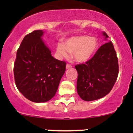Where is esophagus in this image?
<instances>
[{
    "instance_id": "1",
    "label": "esophagus",
    "mask_w": 133,
    "mask_h": 133,
    "mask_svg": "<svg viewBox=\"0 0 133 133\" xmlns=\"http://www.w3.org/2000/svg\"><path fill=\"white\" fill-rule=\"evenodd\" d=\"M72 68V65L71 64H67L66 65V69H70Z\"/></svg>"
}]
</instances>
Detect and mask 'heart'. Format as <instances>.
Instances as JSON below:
<instances>
[{
    "instance_id": "heart-1",
    "label": "heart",
    "mask_w": 133,
    "mask_h": 133,
    "mask_svg": "<svg viewBox=\"0 0 133 133\" xmlns=\"http://www.w3.org/2000/svg\"><path fill=\"white\" fill-rule=\"evenodd\" d=\"M98 47V41L94 37L80 36L70 38L65 42V45L58 44L56 52L59 57H68L73 54L76 62H85L94 55Z\"/></svg>"
}]
</instances>
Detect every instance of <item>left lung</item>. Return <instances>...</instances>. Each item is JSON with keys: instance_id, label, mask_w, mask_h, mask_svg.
<instances>
[{"instance_id": "left-lung-1", "label": "left lung", "mask_w": 133, "mask_h": 133, "mask_svg": "<svg viewBox=\"0 0 133 133\" xmlns=\"http://www.w3.org/2000/svg\"><path fill=\"white\" fill-rule=\"evenodd\" d=\"M103 36L108 38L106 32ZM78 72L77 91L81 98L91 101L110 92L118 76V60L112 42L103 44L93 57L75 65Z\"/></svg>"}]
</instances>
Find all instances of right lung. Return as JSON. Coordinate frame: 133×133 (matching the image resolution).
I'll use <instances>...</instances> for the list:
<instances>
[{"label":"right lung","instance_id":"add662e5","mask_svg":"<svg viewBox=\"0 0 133 133\" xmlns=\"http://www.w3.org/2000/svg\"><path fill=\"white\" fill-rule=\"evenodd\" d=\"M42 35L43 30H36L24 37L14 66L17 88L35 103L47 102L54 97L66 66L65 61L52 56L41 39Z\"/></svg>","mask_w":133,"mask_h":133}]
</instances>
